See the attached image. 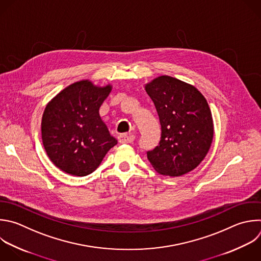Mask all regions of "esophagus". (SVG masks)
<instances>
[{"label": "esophagus", "mask_w": 261, "mask_h": 261, "mask_svg": "<svg viewBox=\"0 0 261 261\" xmlns=\"http://www.w3.org/2000/svg\"><path fill=\"white\" fill-rule=\"evenodd\" d=\"M134 135L132 134H120L118 136V140L120 143L122 144H127V143H131L134 141Z\"/></svg>", "instance_id": "34e87169"}]
</instances>
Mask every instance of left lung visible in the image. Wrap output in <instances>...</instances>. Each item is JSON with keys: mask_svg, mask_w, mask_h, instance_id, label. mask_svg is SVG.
<instances>
[{"mask_svg": "<svg viewBox=\"0 0 261 261\" xmlns=\"http://www.w3.org/2000/svg\"><path fill=\"white\" fill-rule=\"evenodd\" d=\"M161 124L160 144L147 159L162 175L177 177L197 168L207 155L214 135L211 110L195 86L169 75L144 85Z\"/></svg>", "mask_w": 261, "mask_h": 261, "instance_id": "1", "label": "left lung"}]
</instances>
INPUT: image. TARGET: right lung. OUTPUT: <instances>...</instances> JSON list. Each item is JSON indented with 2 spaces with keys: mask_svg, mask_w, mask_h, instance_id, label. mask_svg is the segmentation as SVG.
Instances as JSON below:
<instances>
[{
  "mask_svg": "<svg viewBox=\"0 0 261 261\" xmlns=\"http://www.w3.org/2000/svg\"><path fill=\"white\" fill-rule=\"evenodd\" d=\"M113 85L90 80L65 87L46 106L42 117V140L51 162L64 173L86 176L95 171L118 140L99 115Z\"/></svg>",
  "mask_w": 261,
  "mask_h": 261,
  "instance_id": "right-lung-1",
  "label": "right lung"
}]
</instances>
